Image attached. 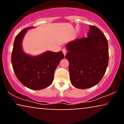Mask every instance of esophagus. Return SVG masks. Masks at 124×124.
<instances>
[{
    "instance_id": "1",
    "label": "esophagus",
    "mask_w": 124,
    "mask_h": 124,
    "mask_svg": "<svg viewBox=\"0 0 124 124\" xmlns=\"http://www.w3.org/2000/svg\"><path fill=\"white\" fill-rule=\"evenodd\" d=\"M62 52H63L64 55L65 56V55H66V54H67V50H66L65 48H63V49H62Z\"/></svg>"
}]
</instances>
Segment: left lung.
Listing matches in <instances>:
<instances>
[{
  "instance_id": "8db88e82",
  "label": "left lung",
  "mask_w": 124,
  "mask_h": 124,
  "mask_svg": "<svg viewBox=\"0 0 124 124\" xmlns=\"http://www.w3.org/2000/svg\"><path fill=\"white\" fill-rule=\"evenodd\" d=\"M89 27L87 38L77 39L66 45L71 84L81 89L92 87L101 81L109 60L106 37L97 27Z\"/></svg>"
}]
</instances>
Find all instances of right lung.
<instances>
[{
    "label": "right lung",
    "mask_w": 124,
    "mask_h": 124,
    "mask_svg": "<svg viewBox=\"0 0 124 124\" xmlns=\"http://www.w3.org/2000/svg\"><path fill=\"white\" fill-rule=\"evenodd\" d=\"M33 28L24 29L16 37L11 62L20 82L29 89L39 90L52 84L55 69L64 56L62 51H46L34 56L25 54L22 48V42L28 30Z\"/></svg>",
    "instance_id": "right-lung-1"
}]
</instances>
